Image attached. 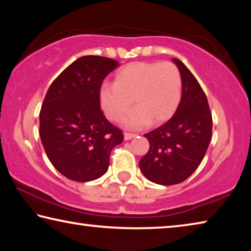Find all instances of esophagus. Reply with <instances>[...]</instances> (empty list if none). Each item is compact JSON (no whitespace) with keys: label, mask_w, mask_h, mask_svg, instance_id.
I'll list each match as a JSON object with an SVG mask.
<instances>
[{"label":"esophagus","mask_w":251,"mask_h":251,"mask_svg":"<svg viewBox=\"0 0 251 251\" xmlns=\"http://www.w3.org/2000/svg\"><path fill=\"white\" fill-rule=\"evenodd\" d=\"M136 137V134H130V133H125L124 134V139L125 141H129V139Z\"/></svg>","instance_id":"obj_1"}]
</instances>
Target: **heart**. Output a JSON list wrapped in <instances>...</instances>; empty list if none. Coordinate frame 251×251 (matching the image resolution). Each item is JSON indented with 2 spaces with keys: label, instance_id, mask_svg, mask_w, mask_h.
Here are the masks:
<instances>
[{
  "label": "heart",
  "instance_id": "1",
  "mask_svg": "<svg viewBox=\"0 0 251 251\" xmlns=\"http://www.w3.org/2000/svg\"><path fill=\"white\" fill-rule=\"evenodd\" d=\"M136 107L122 120L127 128L160 125L171 120L181 100V76L171 62H133L118 70L113 85L100 88L99 101L109 121L120 120L131 104Z\"/></svg>",
  "mask_w": 251,
  "mask_h": 251
}]
</instances>
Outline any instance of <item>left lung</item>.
<instances>
[{
	"mask_svg": "<svg viewBox=\"0 0 251 251\" xmlns=\"http://www.w3.org/2000/svg\"><path fill=\"white\" fill-rule=\"evenodd\" d=\"M173 62L181 76V100L174 116L164 125L144 136L150 151L139 161L148 180L158 185H175L196 171L211 138L212 120L207 97L186 65Z\"/></svg>",
	"mask_w": 251,
	"mask_h": 251,
	"instance_id": "1",
	"label": "left lung"
}]
</instances>
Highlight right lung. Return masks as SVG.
Returning <instances> with one entry per match:
<instances>
[{
    "label": "right lung",
    "mask_w": 251,
    "mask_h": 251,
    "mask_svg": "<svg viewBox=\"0 0 251 251\" xmlns=\"http://www.w3.org/2000/svg\"><path fill=\"white\" fill-rule=\"evenodd\" d=\"M118 66L107 57L86 55L66 67L50 85L40 113V136L53 166L71 180H95L106 173L122 130L106 120L99 92Z\"/></svg>",
    "instance_id": "add662e5"
}]
</instances>
